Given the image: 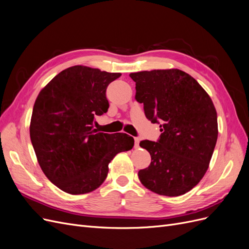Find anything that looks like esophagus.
<instances>
[{"label":"esophagus","instance_id":"34e87169","mask_svg":"<svg viewBox=\"0 0 249 249\" xmlns=\"http://www.w3.org/2000/svg\"><path fill=\"white\" fill-rule=\"evenodd\" d=\"M140 147V139L139 138H135L134 139V148L138 149Z\"/></svg>","mask_w":249,"mask_h":249}]
</instances>
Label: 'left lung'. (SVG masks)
<instances>
[{
	"mask_svg": "<svg viewBox=\"0 0 249 249\" xmlns=\"http://www.w3.org/2000/svg\"><path fill=\"white\" fill-rule=\"evenodd\" d=\"M135 99L152 123L160 124L157 142L142 141L151 163L139 172L146 188L160 196H179L202 180L218 135L217 113L210 96L196 79L179 69L130 73Z\"/></svg>",
	"mask_w": 249,
	"mask_h": 249,
	"instance_id": "1",
	"label": "left lung"
}]
</instances>
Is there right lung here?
<instances>
[{"instance_id": "1", "label": "right lung", "mask_w": 249, "mask_h": 249, "mask_svg": "<svg viewBox=\"0 0 249 249\" xmlns=\"http://www.w3.org/2000/svg\"><path fill=\"white\" fill-rule=\"evenodd\" d=\"M121 73L76 65L61 71L40 91L30 124L38 163L53 184L85 195L107 179L108 163L134 145L126 133L94 129L95 116L108 109L107 88Z\"/></svg>"}]
</instances>
